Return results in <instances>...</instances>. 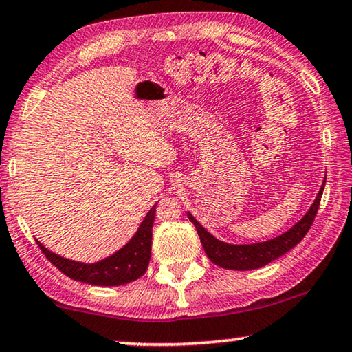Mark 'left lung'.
Returning a JSON list of instances; mask_svg holds the SVG:
<instances>
[{
    "instance_id": "obj_1",
    "label": "left lung",
    "mask_w": 352,
    "mask_h": 352,
    "mask_svg": "<svg viewBox=\"0 0 352 352\" xmlns=\"http://www.w3.org/2000/svg\"><path fill=\"white\" fill-rule=\"evenodd\" d=\"M324 186H326V180H324L321 191L318 192V197L314 199L313 206L308 210L305 217H303L296 226L287 230V232L280 235V237L269 240V242L254 245H229L219 242V240L214 239L213 235H210L207 230L194 219L191 213H188V218H190V221L196 226L199 239H201V243L204 246V250H206V254L213 264L229 270L259 269V267H264L269 264V262L278 259L283 254H286L287 251H291L297 243L302 242V239L305 237L307 232L311 228L314 218H316Z\"/></svg>"
}]
</instances>
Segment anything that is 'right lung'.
Wrapping results in <instances>:
<instances>
[{"label":"right lung","mask_w":352,"mask_h":352,"mask_svg":"<svg viewBox=\"0 0 352 352\" xmlns=\"http://www.w3.org/2000/svg\"><path fill=\"white\" fill-rule=\"evenodd\" d=\"M155 208L156 206H153V208L146 213L138 232L122 250L106 259L96 262V264H82V262L65 259L58 254L52 253L39 242L38 245L42 253L45 254V258L72 280L88 283V285L93 286L126 285V283L138 280L148 269L151 256V228H153L156 212Z\"/></svg>","instance_id":"obj_1"}]
</instances>
